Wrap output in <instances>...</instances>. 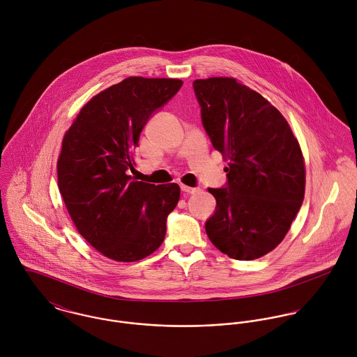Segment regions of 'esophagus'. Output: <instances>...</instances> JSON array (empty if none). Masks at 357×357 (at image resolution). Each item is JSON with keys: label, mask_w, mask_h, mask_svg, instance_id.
Wrapping results in <instances>:
<instances>
[{"label": "esophagus", "mask_w": 357, "mask_h": 357, "mask_svg": "<svg viewBox=\"0 0 357 357\" xmlns=\"http://www.w3.org/2000/svg\"><path fill=\"white\" fill-rule=\"evenodd\" d=\"M181 191H183V194L184 195H191V194H195L199 188H195V187H188V185H184V184H181Z\"/></svg>", "instance_id": "34e87169"}]
</instances>
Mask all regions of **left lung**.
Instances as JSON below:
<instances>
[{"instance_id":"1","label":"left lung","mask_w":357,"mask_h":357,"mask_svg":"<svg viewBox=\"0 0 357 357\" xmlns=\"http://www.w3.org/2000/svg\"><path fill=\"white\" fill-rule=\"evenodd\" d=\"M204 130L228 166L204 228L224 255L249 261L272 252L286 236L305 194V165L284 116L234 78L197 79Z\"/></svg>"}]
</instances>
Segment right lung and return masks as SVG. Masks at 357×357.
Listing matches in <instances>:
<instances>
[{"label":"right lung","instance_id":"add662e5","mask_svg":"<svg viewBox=\"0 0 357 357\" xmlns=\"http://www.w3.org/2000/svg\"><path fill=\"white\" fill-rule=\"evenodd\" d=\"M181 86L180 79L126 78L86 102L63 139L59 191L78 232L111 259L139 261L165 239L180 187L136 181L128 172L143 128Z\"/></svg>","mask_w":357,"mask_h":357}]
</instances>
